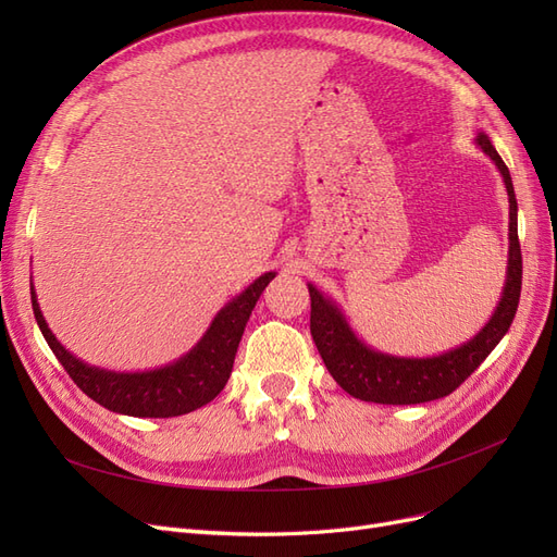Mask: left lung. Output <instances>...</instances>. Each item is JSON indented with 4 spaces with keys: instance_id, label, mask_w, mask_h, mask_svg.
Returning a JSON list of instances; mask_svg holds the SVG:
<instances>
[{
    "instance_id": "8db88e82",
    "label": "left lung",
    "mask_w": 557,
    "mask_h": 557,
    "mask_svg": "<svg viewBox=\"0 0 557 557\" xmlns=\"http://www.w3.org/2000/svg\"><path fill=\"white\" fill-rule=\"evenodd\" d=\"M479 148L495 162L509 195V262L507 281L499 305L491 320L471 336L469 342L455 346L432 358H399L367 346L352 332L344 311L336 301L325 297L309 283L311 295V336L323 358L327 372L348 395L376 404H423L450 395L471 372L491 356L493 348L509 332L518 311L522 258L518 244V201L509 166L504 164L493 141L485 132L476 137Z\"/></svg>"
}]
</instances>
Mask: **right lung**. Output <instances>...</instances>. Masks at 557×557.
Here are the masks:
<instances>
[{"mask_svg":"<svg viewBox=\"0 0 557 557\" xmlns=\"http://www.w3.org/2000/svg\"><path fill=\"white\" fill-rule=\"evenodd\" d=\"M274 276L276 272H267L252 281L244 293L232 297L215 313L205 336L183 358L148 369V372H111V369L92 367L72 356L50 332L39 309L35 285H29V293L44 339L83 393L102 404L104 409L123 416L172 418L205 407L221 395L232 374L234 356H237L250 311L256 309L262 290Z\"/></svg>","mask_w":557,"mask_h":557,"instance_id":"1","label":"right lung"}]
</instances>
